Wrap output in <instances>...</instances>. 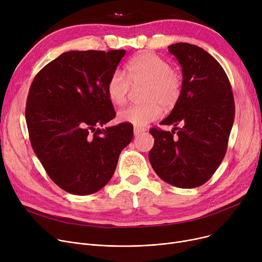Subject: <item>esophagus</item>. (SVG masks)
I'll list each match as a JSON object with an SVG mask.
<instances>
[{"label":"esophagus","mask_w":262,"mask_h":262,"mask_svg":"<svg viewBox=\"0 0 262 262\" xmlns=\"http://www.w3.org/2000/svg\"><path fill=\"white\" fill-rule=\"evenodd\" d=\"M143 132H144V129H143V128H137V127H136V128L134 129V135L137 137V136L141 135Z\"/></svg>","instance_id":"esophagus-1"}]
</instances>
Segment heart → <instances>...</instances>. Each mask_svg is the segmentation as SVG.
<instances>
[{
	"instance_id": "b5f03b06",
	"label": "heart",
	"mask_w": 262,
	"mask_h": 262,
	"mask_svg": "<svg viewBox=\"0 0 262 262\" xmlns=\"http://www.w3.org/2000/svg\"><path fill=\"white\" fill-rule=\"evenodd\" d=\"M125 68L127 76L120 70L109 76L106 86L109 100L114 104L123 105L128 99L132 85H145V103L122 109L118 114L119 121L141 128L161 117V106L171 109L180 101L183 77L159 55L152 52L137 54L127 61Z\"/></svg>"
}]
</instances>
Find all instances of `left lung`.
Masks as SVG:
<instances>
[{"instance_id": "1", "label": "left lung", "mask_w": 262, "mask_h": 262, "mask_svg": "<svg viewBox=\"0 0 262 262\" xmlns=\"http://www.w3.org/2000/svg\"><path fill=\"white\" fill-rule=\"evenodd\" d=\"M169 52L183 68V90L160 123L174 125L173 130L149 129L155 141L148 159L162 181L196 188L214 174L226 154L235 119L233 94L222 66L202 48L181 42L170 46Z\"/></svg>"}]
</instances>
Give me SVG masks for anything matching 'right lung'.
Wrapping results in <instances>:
<instances>
[{
	"mask_svg": "<svg viewBox=\"0 0 262 262\" xmlns=\"http://www.w3.org/2000/svg\"><path fill=\"white\" fill-rule=\"evenodd\" d=\"M125 50L70 51L35 76L25 119L35 154L51 180L75 195L101 190L113 177L133 125L101 128L116 117L107 81Z\"/></svg>",
	"mask_w": 262,
	"mask_h": 262,
	"instance_id": "add662e5",
	"label": "right lung"
}]
</instances>
